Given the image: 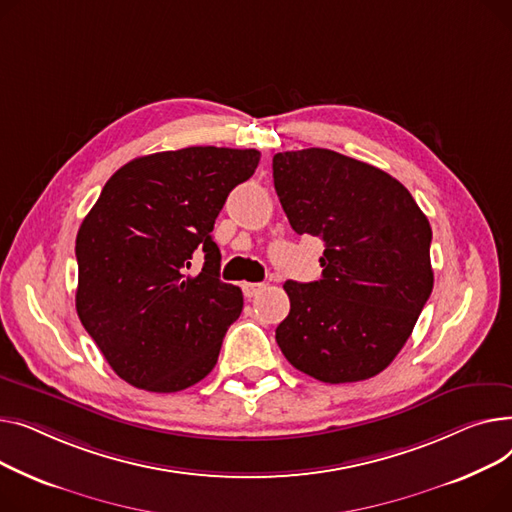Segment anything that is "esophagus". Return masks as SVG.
Wrapping results in <instances>:
<instances>
[{"mask_svg": "<svg viewBox=\"0 0 512 512\" xmlns=\"http://www.w3.org/2000/svg\"><path fill=\"white\" fill-rule=\"evenodd\" d=\"M242 289H244V295L252 299V297H256L264 289V283H244Z\"/></svg>", "mask_w": 512, "mask_h": 512, "instance_id": "esophagus-1", "label": "esophagus"}]
</instances>
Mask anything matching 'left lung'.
Here are the masks:
<instances>
[{
    "label": "left lung",
    "instance_id": "1",
    "mask_svg": "<svg viewBox=\"0 0 512 512\" xmlns=\"http://www.w3.org/2000/svg\"><path fill=\"white\" fill-rule=\"evenodd\" d=\"M273 177L293 231L324 242L322 279L283 285V355L328 384L380 374L434 287L426 215L395 177L328 148L277 153Z\"/></svg>",
    "mask_w": 512,
    "mask_h": 512
}]
</instances>
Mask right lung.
I'll list each match as a JSON object with an SVG mask.
<instances>
[{
	"instance_id": "right-lung-1",
	"label": "right lung",
	"mask_w": 512,
	"mask_h": 512,
	"mask_svg": "<svg viewBox=\"0 0 512 512\" xmlns=\"http://www.w3.org/2000/svg\"><path fill=\"white\" fill-rule=\"evenodd\" d=\"M256 148L190 146L117 169L76 235V312L128 384L177 393L215 368L242 289L219 279L215 219L258 167ZM205 266L190 276L191 254Z\"/></svg>"
}]
</instances>
